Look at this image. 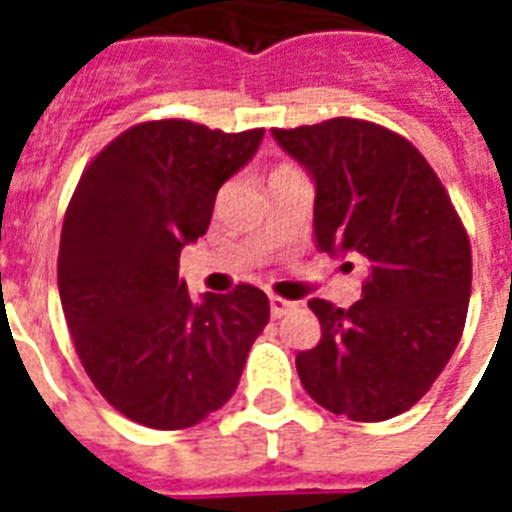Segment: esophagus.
<instances>
[{"label": "esophagus", "mask_w": 512, "mask_h": 512, "mask_svg": "<svg viewBox=\"0 0 512 512\" xmlns=\"http://www.w3.org/2000/svg\"><path fill=\"white\" fill-rule=\"evenodd\" d=\"M292 308H295V303H289V300H284V297H279V295H271V316H273V319H281V316H287Z\"/></svg>", "instance_id": "obj_1"}]
</instances>
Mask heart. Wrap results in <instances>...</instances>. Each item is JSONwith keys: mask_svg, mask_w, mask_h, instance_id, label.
<instances>
[{"mask_svg": "<svg viewBox=\"0 0 512 512\" xmlns=\"http://www.w3.org/2000/svg\"><path fill=\"white\" fill-rule=\"evenodd\" d=\"M279 170H284V167H279Z\"/></svg>", "mask_w": 512, "mask_h": 512, "instance_id": "obj_1", "label": "heart"}]
</instances>
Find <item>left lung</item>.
Returning <instances> with one entry per match:
<instances>
[{"label": "left lung", "mask_w": 512, "mask_h": 512, "mask_svg": "<svg viewBox=\"0 0 512 512\" xmlns=\"http://www.w3.org/2000/svg\"><path fill=\"white\" fill-rule=\"evenodd\" d=\"M273 138L316 180L319 249L358 257L364 297L311 300L316 348L297 353L308 396L356 422L412 409L449 364L468 319L470 239L428 159L382 124L337 116ZM350 268V263H345Z\"/></svg>", "instance_id": "8db88e82"}]
</instances>
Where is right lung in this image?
<instances>
[{
	"mask_svg": "<svg viewBox=\"0 0 512 512\" xmlns=\"http://www.w3.org/2000/svg\"><path fill=\"white\" fill-rule=\"evenodd\" d=\"M265 130L140 122L87 167L68 201L58 252L63 316L84 372L127 420L183 430L233 396L271 319L263 289L193 300L180 249L204 236L220 185Z\"/></svg>",
	"mask_w": 512,
	"mask_h": 512,
	"instance_id": "right-lung-1",
	"label": "right lung"
}]
</instances>
